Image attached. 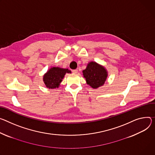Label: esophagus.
<instances>
[{"instance_id": "1", "label": "esophagus", "mask_w": 155, "mask_h": 155, "mask_svg": "<svg viewBox=\"0 0 155 155\" xmlns=\"http://www.w3.org/2000/svg\"><path fill=\"white\" fill-rule=\"evenodd\" d=\"M72 72L74 73V74H77L78 72V70L77 69H75V70H72Z\"/></svg>"}]
</instances>
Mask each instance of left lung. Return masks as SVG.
<instances>
[{
	"instance_id": "left-lung-1",
	"label": "left lung",
	"mask_w": 155,
	"mask_h": 155,
	"mask_svg": "<svg viewBox=\"0 0 155 155\" xmlns=\"http://www.w3.org/2000/svg\"><path fill=\"white\" fill-rule=\"evenodd\" d=\"M83 77L88 85L93 88H97L104 83L107 74L106 69L96 62H90L85 70H83Z\"/></svg>"
}]
</instances>
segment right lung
<instances>
[{"label":"right lung","instance_id":"1","mask_svg":"<svg viewBox=\"0 0 155 155\" xmlns=\"http://www.w3.org/2000/svg\"><path fill=\"white\" fill-rule=\"evenodd\" d=\"M70 72L67 68L52 67L44 75L43 81L47 88H58L66 73Z\"/></svg>","mask_w":155,"mask_h":155}]
</instances>
